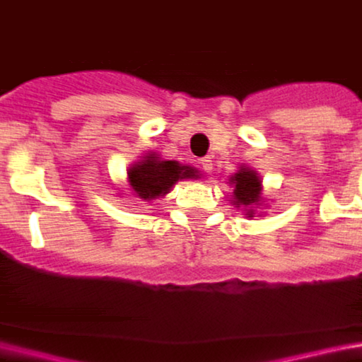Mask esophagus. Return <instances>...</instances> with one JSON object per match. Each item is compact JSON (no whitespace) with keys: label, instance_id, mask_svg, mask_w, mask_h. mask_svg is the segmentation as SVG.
<instances>
[{"label":"esophagus","instance_id":"esophagus-1","mask_svg":"<svg viewBox=\"0 0 362 362\" xmlns=\"http://www.w3.org/2000/svg\"><path fill=\"white\" fill-rule=\"evenodd\" d=\"M202 168L205 170V172H209V174H211V172H212V159H211V157H203Z\"/></svg>","mask_w":362,"mask_h":362}]
</instances>
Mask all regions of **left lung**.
I'll return each mask as SVG.
<instances>
[{"instance_id":"left-lung-1","label":"left lung","mask_w":362,"mask_h":362,"mask_svg":"<svg viewBox=\"0 0 362 362\" xmlns=\"http://www.w3.org/2000/svg\"><path fill=\"white\" fill-rule=\"evenodd\" d=\"M234 183V205H258L262 194V181L256 172L249 168H242L230 179ZM252 212H249V218Z\"/></svg>"}]
</instances>
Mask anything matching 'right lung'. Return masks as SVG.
I'll list each match as a JSON object with an SVG mask.
<instances>
[{"instance_id": "1", "label": "right lung", "mask_w": 362, "mask_h": 362, "mask_svg": "<svg viewBox=\"0 0 362 362\" xmlns=\"http://www.w3.org/2000/svg\"><path fill=\"white\" fill-rule=\"evenodd\" d=\"M194 170L188 166H179L175 160H159L156 153L144 157V160L129 168V185L134 187L139 197L153 199V197L166 194L175 185L177 179L190 177Z\"/></svg>"}]
</instances>
